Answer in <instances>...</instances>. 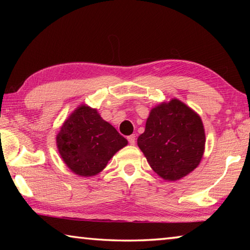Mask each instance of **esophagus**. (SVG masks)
I'll return each instance as SVG.
<instances>
[{"label":"esophagus","mask_w":250,"mask_h":250,"mask_svg":"<svg viewBox=\"0 0 250 250\" xmlns=\"http://www.w3.org/2000/svg\"><path fill=\"white\" fill-rule=\"evenodd\" d=\"M128 141H129V143L131 146H134V143H135V135L134 134H131V135H129L128 138Z\"/></svg>","instance_id":"34e87169"}]
</instances>
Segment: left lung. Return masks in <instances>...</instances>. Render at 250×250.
Wrapping results in <instances>:
<instances>
[{
  "mask_svg": "<svg viewBox=\"0 0 250 250\" xmlns=\"http://www.w3.org/2000/svg\"><path fill=\"white\" fill-rule=\"evenodd\" d=\"M205 129L200 115L173 98L151 109L138 146L156 174L179 181L195 170L205 151Z\"/></svg>",
  "mask_w": 250,
  "mask_h": 250,
  "instance_id": "1",
  "label": "left lung"
}]
</instances>
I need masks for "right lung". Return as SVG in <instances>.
<instances>
[{"label": "right lung", "mask_w": 250, "mask_h": 250, "mask_svg": "<svg viewBox=\"0 0 250 250\" xmlns=\"http://www.w3.org/2000/svg\"><path fill=\"white\" fill-rule=\"evenodd\" d=\"M126 145V139L101 118L98 110L84 104L67 117L56 135L57 150L66 167L83 177L99 174Z\"/></svg>", "instance_id": "obj_1"}]
</instances>
